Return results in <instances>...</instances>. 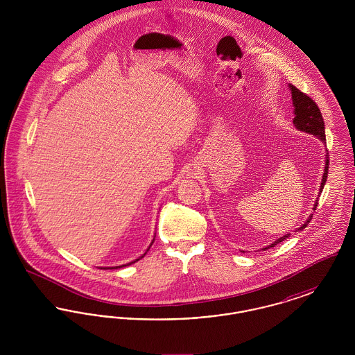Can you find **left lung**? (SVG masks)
<instances>
[{
	"label": "left lung",
	"mask_w": 355,
	"mask_h": 355,
	"mask_svg": "<svg viewBox=\"0 0 355 355\" xmlns=\"http://www.w3.org/2000/svg\"><path fill=\"white\" fill-rule=\"evenodd\" d=\"M290 86V90H291V100H293V105H294V113H295V117L293 123L295 125L297 129L306 132V133H310V135H317L321 141H326V137H324V122L322 119L321 110L318 107V105L315 103V101L313 98H310L306 93L301 92L300 89H297L294 85H288ZM327 173H329V153H327V157H326V166H324V173H323V177H322L321 189H320V193H322L323 190V186L326 184V180H327ZM318 206V200L314 205V210L317 209ZM313 214L309 217V220L304 222V225L298 229L300 230H304V227L309 225V222L311 220ZM290 234L286 236H281L279 239H277L275 242H272L271 245H269L268 248H265L263 250H268L270 248H274L277 243L285 241L286 238H288Z\"/></svg>",
	"instance_id": "8db88e82"
}]
</instances>
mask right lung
I'll use <instances>...</instances> for the list:
<instances>
[{"label": "right lung", "instance_id": "1", "mask_svg": "<svg viewBox=\"0 0 355 355\" xmlns=\"http://www.w3.org/2000/svg\"><path fill=\"white\" fill-rule=\"evenodd\" d=\"M150 246H152V245H150ZM146 254V253H145ZM145 254H144V255H145ZM144 255H142V257H144ZM142 257H141V258H142ZM141 258H138V259H135V261H139V259H141ZM132 263H133V262H132ZM129 265H130V263H129ZM122 266H128V265H122ZM122 266H119V268H122ZM113 269H114V268H113ZM116 269H117V268H116Z\"/></svg>", "mask_w": 355, "mask_h": 355}]
</instances>
